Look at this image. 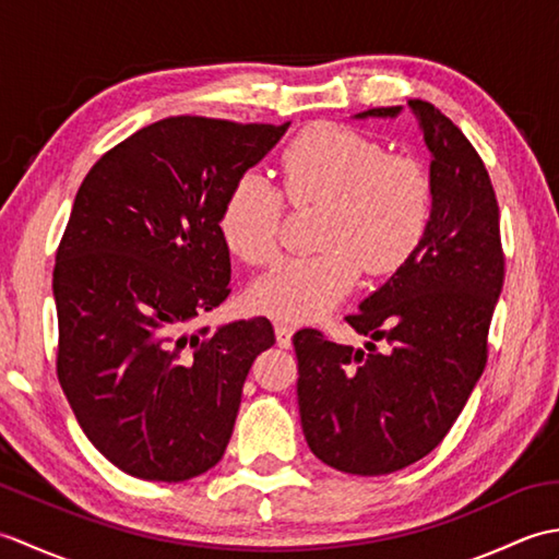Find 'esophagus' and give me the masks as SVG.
Wrapping results in <instances>:
<instances>
[{
    "instance_id": "34e87169",
    "label": "esophagus",
    "mask_w": 559,
    "mask_h": 559,
    "mask_svg": "<svg viewBox=\"0 0 559 559\" xmlns=\"http://www.w3.org/2000/svg\"><path fill=\"white\" fill-rule=\"evenodd\" d=\"M273 331H276V341H278L281 348H290L293 346V334H295L293 326L276 324V326H273Z\"/></svg>"
}]
</instances>
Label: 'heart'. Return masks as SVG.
<instances>
[{
	"label": "heart",
	"instance_id": "b5f03b06",
	"mask_svg": "<svg viewBox=\"0 0 559 559\" xmlns=\"http://www.w3.org/2000/svg\"><path fill=\"white\" fill-rule=\"evenodd\" d=\"M283 195L269 177L245 170L218 211V233L247 264L278 254L293 206H322V252L278 261L249 288L254 310L281 322H314L358 286L362 269L389 276L418 252L435 211L430 170L411 153H389L382 141L336 122L305 127L281 156Z\"/></svg>",
	"mask_w": 559,
	"mask_h": 559
}]
</instances>
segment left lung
Wrapping results in <instances>:
<instances>
[{
	"label": "left lung",
	"mask_w": 559,
	"mask_h": 559,
	"mask_svg": "<svg viewBox=\"0 0 559 559\" xmlns=\"http://www.w3.org/2000/svg\"><path fill=\"white\" fill-rule=\"evenodd\" d=\"M432 151L435 211L408 264L346 322L386 340L382 354L338 346L322 331L293 336L307 444L350 476H386L442 442L488 362V331L504 283L500 206L478 151L427 100H411ZM370 108L358 117H394Z\"/></svg>",
	"instance_id": "1"
}]
</instances>
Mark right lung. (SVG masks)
<instances>
[{
	"label": "right lung",
	"mask_w": 559,
	"mask_h": 559,
	"mask_svg": "<svg viewBox=\"0 0 559 559\" xmlns=\"http://www.w3.org/2000/svg\"><path fill=\"white\" fill-rule=\"evenodd\" d=\"M288 124L165 117L83 177L52 271L57 377L91 444L129 476L189 480L230 442L273 326L189 324L230 295L223 197Z\"/></svg>",
	"instance_id": "1"
}]
</instances>
